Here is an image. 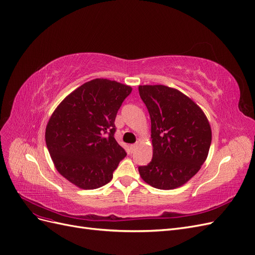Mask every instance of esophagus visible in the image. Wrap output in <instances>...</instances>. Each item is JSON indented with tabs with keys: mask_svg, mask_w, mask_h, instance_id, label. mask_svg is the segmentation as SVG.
I'll return each mask as SVG.
<instances>
[{
	"mask_svg": "<svg viewBox=\"0 0 255 255\" xmlns=\"http://www.w3.org/2000/svg\"><path fill=\"white\" fill-rule=\"evenodd\" d=\"M137 146H138V143H133V144H130V151L134 152V151L137 149Z\"/></svg>",
	"mask_w": 255,
	"mask_h": 255,
	"instance_id": "1",
	"label": "esophagus"
}]
</instances>
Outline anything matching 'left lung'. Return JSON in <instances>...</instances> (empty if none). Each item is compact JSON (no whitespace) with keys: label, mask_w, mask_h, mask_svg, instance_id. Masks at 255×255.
Masks as SVG:
<instances>
[{"label":"left lung","mask_w":255,"mask_h":255,"mask_svg":"<svg viewBox=\"0 0 255 255\" xmlns=\"http://www.w3.org/2000/svg\"><path fill=\"white\" fill-rule=\"evenodd\" d=\"M151 118L153 157L139 166L142 180L157 189L189 181L205 161L212 129L200 107L181 91L164 85L138 87Z\"/></svg>","instance_id":"8db88e82"}]
</instances>
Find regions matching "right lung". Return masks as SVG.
I'll list each match as a JSON object with an SVG mask.
<instances>
[{"label":"right lung","instance_id":"add662e5","mask_svg":"<svg viewBox=\"0 0 255 255\" xmlns=\"http://www.w3.org/2000/svg\"><path fill=\"white\" fill-rule=\"evenodd\" d=\"M127 85L106 79L83 84L54 111L45 143L57 171L76 186L96 189L111 182L127 152L115 139V119Z\"/></svg>","mask_w":255,"mask_h":255}]
</instances>
